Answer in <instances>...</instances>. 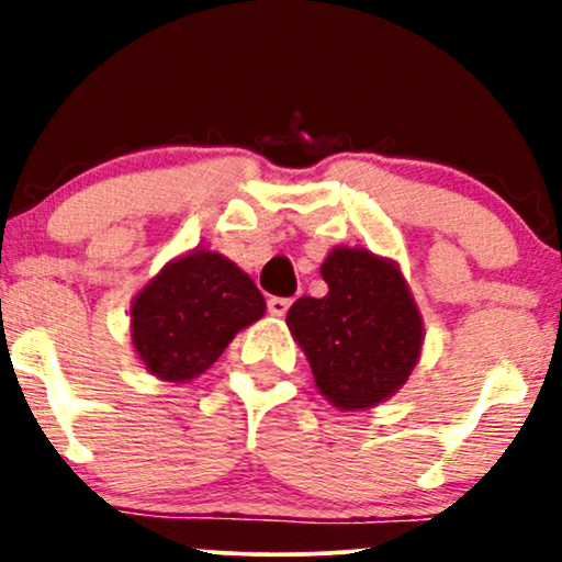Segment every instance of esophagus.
Segmentation results:
<instances>
[{
	"label": "esophagus",
	"mask_w": 562,
	"mask_h": 562,
	"mask_svg": "<svg viewBox=\"0 0 562 562\" xmlns=\"http://www.w3.org/2000/svg\"><path fill=\"white\" fill-rule=\"evenodd\" d=\"M290 303H293L290 299H269L267 308H269V314H272V317H285Z\"/></svg>",
	"instance_id": "esophagus-1"
}]
</instances>
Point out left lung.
Returning <instances> with one entry per match:
<instances>
[{
	"instance_id": "left-lung-1",
	"label": "left lung",
	"mask_w": 562,
	"mask_h": 562,
	"mask_svg": "<svg viewBox=\"0 0 562 562\" xmlns=\"http://www.w3.org/2000/svg\"><path fill=\"white\" fill-rule=\"evenodd\" d=\"M319 274L325 299L303 295L285 322L322 396L340 412L372 409L420 362L423 314L398 263L367 248L335 245Z\"/></svg>"
}]
</instances>
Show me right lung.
Returning <instances> with one entry per match:
<instances>
[{
	"instance_id": "1",
	"label": "right lung",
	"mask_w": 562,
	"mask_h": 562,
	"mask_svg": "<svg viewBox=\"0 0 562 562\" xmlns=\"http://www.w3.org/2000/svg\"><path fill=\"white\" fill-rule=\"evenodd\" d=\"M263 312L267 301L235 261L209 248L187 250L132 299V346L150 375L190 383Z\"/></svg>"
}]
</instances>
